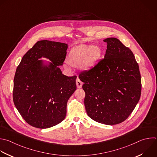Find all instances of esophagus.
Here are the masks:
<instances>
[{"mask_svg": "<svg viewBox=\"0 0 157 157\" xmlns=\"http://www.w3.org/2000/svg\"><path fill=\"white\" fill-rule=\"evenodd\" d=\"M83 83L82 81H81V80L79 79H78L76 80V86H77V87L78 88H81L82 86Z\"/></svg>", "mask_w": 157, "mask_h": 157, "instance_id": "obj_1", "label": "esophagus"}]
</instances>
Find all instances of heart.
I'll use <instances>...</instances> for the list:
<instances>
[{
    "label": "heart",
    "instance_id": "1",
    "mask_svg": "<svg viewBox=\"0 0 157 157\" xmlns=\"http://www.w3.org/2000/svg\"><path fill=\"white\" fill-rule=\"evenodd\" d=\"M100 56L101 50L98 46L81 44L71 50L67 62L74 67H81L88 71L96 65Z\"/></svg>",
    "mask_w": 157,
    "mask_h": 157
}]
</instances>
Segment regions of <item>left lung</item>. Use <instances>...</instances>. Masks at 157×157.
<instances>
[{"label": "left lung", "instance_id": "obj_1", "mask_svg": "<svg viewBox=\"0 0 157 157\" xmlns=\"http://www.w3.org/2000/svg\"><path fill=\"white\" fill-rule=\"evenodd\" d=\"M104 59L90 70L79 74L84 82V105L93 120L115 125L126 120L141 94L139 65L132 52L118 39L107 38Z\"/></svg>", "mask_w": 157, "mask_h": 157}]
</instances>
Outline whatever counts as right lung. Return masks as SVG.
I'll return each instance as SVG.
<instances>
[{
    "mask_svg": "<svg viewBox=\"0 0 157 157\" xmlns=\"http://www.w3.org/2000/svg\"><path fill=\"white\" fill-rule=\"evenodd\" d=\"M68 45L43 40L37 42L23 57L13 81V100L25 121L46 129L61 123L67 114V101L76 89L77 76L62 74ZM52 61L43 66L38 59Z\"/></svg>",
    "mask_w": 157,
    "mask_h": 157,
    "instance_id": "1",
    "label": "right lung"
}]
</instances>
